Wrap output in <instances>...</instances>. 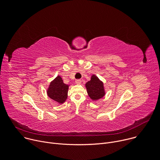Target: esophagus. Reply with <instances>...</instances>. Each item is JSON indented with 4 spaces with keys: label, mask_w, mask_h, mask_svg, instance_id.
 <instances>
[{
    "label": "esophagus",
    "mask_w": 160,
    "mask_h": 160,
    "mask_svg": "<svg viewBox=\"0 0 160 160\" xmlns=\"http://www.w3.org/2000/svg\"><path fill=\"white\" fill-rule=\"evenodd\" d=\"M75 83H76L77 84L79 85V84H80V83H82V80H80V79H77V80H75Z\"/></svg>",
    "instance_id": "34e87169"
}]
</instances>
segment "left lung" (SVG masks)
I'll return each mask as SVG.
<instances>
[{
  "instance_id": "obj_1",
  "label": "left lung",
  "mask_w": 160,
  "mask_h": 160,
  "mask_svg": "<svg viewBox=\"0 0 160 160\" xmlns=\"http://www.w3.org/2000/svg\"><path fill=\"white\" fill-rule=\"evenodd\" d=\"M85 87L88 96L92 101L99 100L106 94L103 82L95 75L91 76L90 80L85 83Z\"/></svg>"
}]
</instances>
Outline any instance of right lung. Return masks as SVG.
Masks as SVG:
<instances>
[{"label": "right lung", "mask_w": 160, "mask_h": 160, "mask_svg": "<svg viewBox=\"0 0 160 160\" xmlns=\"http://www.w3.org/2000/svg\"><path fill=\"white\" fill-rule=\"evenodd\" d=\"M69 86L65 84L62 78L58 75L50 83L47 90L48 96L59 104H62L67 99Z\"/></svg>", "instance_id": "add662e5"}]
</instances>
